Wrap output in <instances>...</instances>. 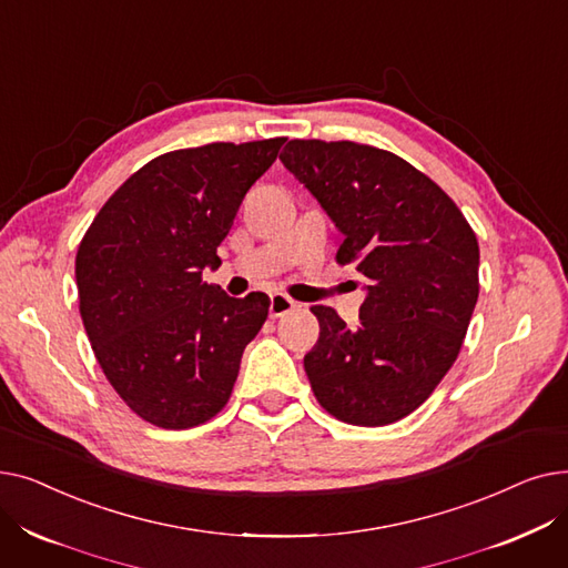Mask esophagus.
<instances>
[{
  "label": "esophagus",
  "mask_w": 568,
  "mask_h": 568,
  "mask_svg": "<svg viewBox=\"0 0 568 568\" xmlns=\"http://www.w3.org/2000/svg\"><path fill=\"white\" fill-rule=\"evenodd\" d=\"M294 308H296V302L292 300V296H287L283 292H276V294H272V304H268V317H274V320L283 317Z\"/></svg>",
  "instance_id": "esophagus-1"
}]
</instances>
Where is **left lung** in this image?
Returning <instances> with one entry per match:
<instances>
[{
	"mask_svg": "<svg viewBox=\"0 0 568 568\" xmlns=\"http://www.w3.org/2000/svg\"><path fill=\"white\" fill-rule=\"evenodd\" d=\"M283 165L341 230L338 264L368 278L359 326L313 306L304 356L317 403L352 426L412 414L463 347L479 300V242L456 202L405 159L362 142L292 140Z\"/></svg>",
	"mask_w": 568,
	"mask_h": 568,
	"instance_id": "8db88e82",
	"label": "left lung"
}]
</instances>
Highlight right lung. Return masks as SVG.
Masks as SVG:
<instances>
[{
	"label": "right lung",
	"instance_id": "right-lung-1",
	"mask_svg": "<svg viewBox=\"0 0 568 568\" xmlns=\"http://www.w3.org/2000/svg\"><path fill=\"white\" fill-rule=\"evenodd\" d=\"M285 138L212 142L156 156L119 186L75 255L80 315L97 359L138 416L165 430L227 405L268 296L202 281L248 189Z\"/></svg>",
	"mask_w": 568,
	"mask_h": 568
}]
</instances>
